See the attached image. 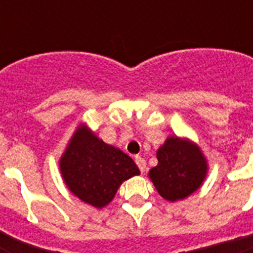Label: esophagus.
<instances>
[{
	"mask_svg": "<svg viewBox=\"0 0 253 253\" xmlns=\"http://www.w3.org/2000/svg\"><path fill=\"white\" fill-rule=\"evenodd\" d=\"M135 163H136V166H138L139 169H140V172H144V170H146L147 164L144 159L140 158V156H136V158H135Z\"/></svg>",
	"mask_w": 253,
	"mask_h": 253,
	"instance_id": "esophagus-1",
	"label": "esophagus"
}]
</instances>
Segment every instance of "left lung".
I'll use <instances>...</instances> for the list:
<instances>
[{
    "label": "left lung",
    "instance_id": "8db88e82",
    "mask_svg": "<svg viewBox=\"0 0 253 253\" xmlns=\"http://www.w3.org/2000/svg\"><path fill=\"white\" fill-rule=\"evenodd\" d=\"M158 166L148 177L158 193L169 202L188 198L202 186L209 164L200 146L189 138L170 135L156 151Z\"/></svg>",
    "mask_w": 253,
    "mask_h": 253
}]
</instances>
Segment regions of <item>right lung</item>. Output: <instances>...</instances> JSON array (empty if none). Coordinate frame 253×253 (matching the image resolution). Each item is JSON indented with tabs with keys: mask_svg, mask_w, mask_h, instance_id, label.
I'll list each match as a JSON object with an SVG mask.
<instances>
[{
	"mask_svg": "<svg viewBox=\"0 0 253 253\" xmlns=\"http://www.w3.org/2000/svg\"><path fill=\"white\" fill-rule=\"evenodd\" d=\"M59 169L69 192L95 209L107 206L122 182L140 174L128 155L103 142L84 122L68 140Z\"/></svg>",
	"mask_w": 253,
	"mask_h": 253,
	"instance_id": "obj_1",
	"label": "right lung"
}]
</instances>
